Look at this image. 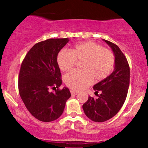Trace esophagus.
I'll return each instance as SVG.
<instances>
[{"label":"esophagus","mask_w":148,"mask_h":148,"mask_svg":"<svg viewBox=\"0 0 148 148\" xmlns=\"http://www.w3.org/2000/svg\"><path fill=\"white\" fill-rule=\"evenodd\" d=\"M70 92L72 95H77L78 93H79L77 91H74V90H70Z\"/></svg>","instance_id":"obj_1"}]
</instances>
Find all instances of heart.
I'll list each match as a JSON object with an SVG mask.
<instances>
[{"instance_id": "obj_1", "label": "heart", "mask_w": 148, "mask_h": 148, "mask_svg": "<svg viewBox=\"0 0 148 148\" xmlns=\"http://www.w3.org/2000/svg\"><path fill=\"white\" fill-rule=\"evenodd\" d=\"M76 61H82L81 71L66 74L64 82L71 89L80 90L90 86L93 79L96 81L106 79L114 68L115 58L112 51L92 41L80 42L70 51L63 49L58 54V64L63 72L74 68Z\"/></svg>"}]
</instances>
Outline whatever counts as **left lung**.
I'll use <instances>...</instances> for the list:
<instances>
[{
    "label": "left lung",
    "instance_id": "1",
    "mask_svg": "<svg viewBox=\"0 0 148 148\" xmlns=\"http://www.w3.org/2000/svg\"><path fill=\"white\" fill-rule=\"evenodd\" d=\"M115 55V69L111 75L95 84L93 89L101 92L97 98L88 97L83 105L85 114L97 123L106 121L118 113L126 99L130 79L128 61L120 48L113 42L104 40Z\"/></svg>",
    "mask_w": 148,
    "mask_h": 148
}]
</instances>
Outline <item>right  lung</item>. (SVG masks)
Wrapping results in <instances>:
<instances>
[{
    "label": "right lung",
    "mask_w": 148,
    "mask_h": 148,
    "mask_svg": "<svg viewBox=\"0 0 148 148\" xmlns=\"http://www.w3.org/2000/svg\"><path fill=\"white\" fill-rule=\"evenodd\" d=\"M68 42V38H60L38 42L22 61L18 92L28 111L40 121L48 123L58 118L71 97L68 88H59L62 79L57 62L59 51Z\"/></svg>",
    "instance_id": "obj_1"
}]
</instances>
